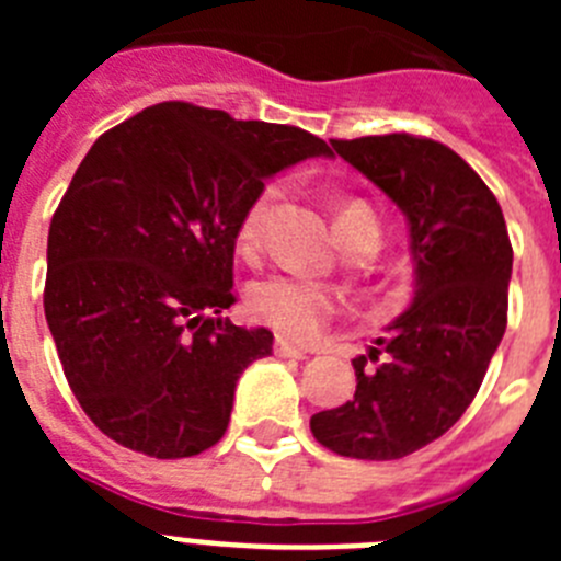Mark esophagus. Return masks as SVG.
Masks as SVG:
<instances>
[{"instance_id":"obj_1","label":"esophagus","mask_w":561,"mask_h":561,"mask_svg":"<svg viewBox=\"0 0 561 561\" xmlns=\"http://www.w3.org/2000/svg\"><path fill=\"white\" fill-rule=\"evenodd\" d=\"M275 354L277 356H291V359H306V356H309V351L297 348V345H291L289 340H284V336H277V340H275Z\"/></svg>"}]
</instances>
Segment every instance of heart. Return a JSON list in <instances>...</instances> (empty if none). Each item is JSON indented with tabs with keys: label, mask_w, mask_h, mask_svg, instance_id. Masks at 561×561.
Returning <instances> with one entry per match:
<instances>
[{
	"label": "heart",
	"mask_w": 561,
	"mask_h": 561,
	"mask_svg": "<svg viewBox=\"0 0 561 561\" xmlns=\"http://www.w3.org/2000/svg\"><path fill=\"white\" fill-rule=\"evenodd\" d=\"M277 196H280V187L266 185L241 216L238 247L247 255H252L261 247V238H264L266 221H270ZM336 232H340V241H348V238L362 236V232H370V236L379 238V221H376L374 210L368 205L348 202L336 216ZM247 304H250L252 314L261 323L272 325L277 334L291 336V340H314L340 309V297L329 286L277 272V275H266L257 284H252Z\"/></svg>",
	"instance_id": "obj_1"
}]
</instances>
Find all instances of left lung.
I'll list each match as a JSON object with an SVG mask.
<instances>
[{
	"instance_id": "obj_1",
	"label": "left lung",
	"mask_w": 561,
	"mask_h": 561,
	"mask_svg": "<svg viewBox=\"0 0 561 561\" xmlns=\"http://www.w3.org/2000/svg\"><path fill=\"white\" fill-rule=\"evenodd\" d=\"M408 221L413 300L368 354L356 393L311 415L331 453L396 460L440 438L466 413L505 334L512 241L494 193L453 148L410 134L331 140Z\"/></svg>"
}]
</instances>
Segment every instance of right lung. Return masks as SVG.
Masks as SVG:
<instances>
[{
    "mask_svg": "<svg viewBox=\"0 0 561 561\" xmlns=\"http://www.w3.org/2000/svg\"><path fill=\"white\" fill-rule=\"evenodd\" d=\"M320 137L160 103L89 148L47 236L44 314L69 388L108 438L191 458L230 424L236 381L272 354L270 329L232 325V252L264 182Z\"/></svg>",
    "mask_w": 561,
    "mask_h": 561,
    "instance_id": "obj_1",
    "label": "right lung"
}]
</instances>
